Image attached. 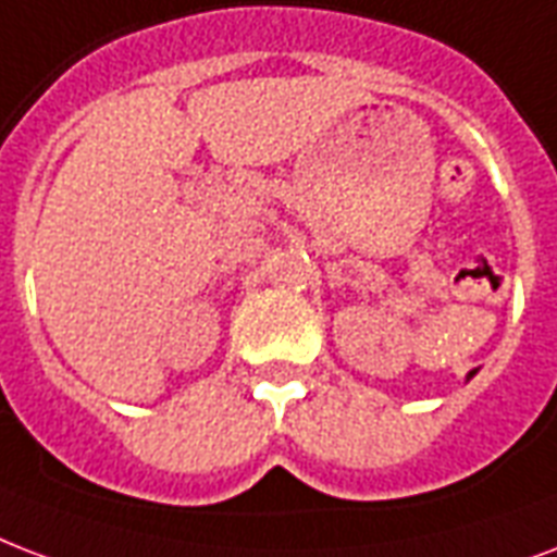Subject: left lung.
<instances>
[{"instance_id": "1", "label": "left lung", "mask_w": 557, "mask_h": 557, "mask_svg": "<svg viewBox=\"0 0 557 557\" xmlns=\"http://www.w3.org/2000/svg\"><path fill=\"white\" fill-rule=\"evenodd\" d=\"M473 373H476V371H470V376H473Z\"/></svg>"}]
</instances>
